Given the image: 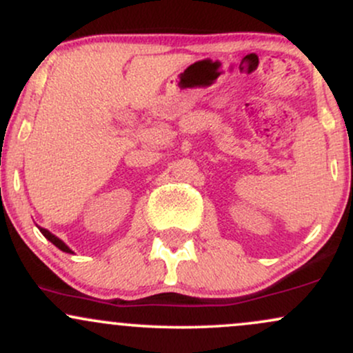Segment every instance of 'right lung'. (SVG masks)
I'll return each mask as SVG.
<instances>
[{
	"instance_id": "right-lung-1",
	"label": "right lung",
	"mask_w": 353,
	"mask_h": 353,
	"mask_svg": "<svg viewBox=\"0 0 353 353\" xmlns=\"http://www.w3.org/2000/svg\"><path fill=\"white\" fill-rule=\"evenodd\" d=\"M39 230H41V234H43L44 237L48 239V241L52 242V244H54L56 247H58V249L63 250V252H71L70 247H68L66 244H64V242L61 241V239H58L56 236H52V234L50 232V230H46V229H43V228H39Z\"/></svg>"
}]
</instances>
